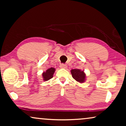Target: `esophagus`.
<instances>
[{
  "mask_svg": "<svg viewBox=\"0 0 126 126\" xmlns=\"http://www.w3.org/2000/svg\"><path fill=\"white\" fill-rule=\"evenodd\" d=\"M60 67L61 68H63V69H65L67 68V66L65 64H64V63H61V65H60Z\"/></svg>",
  "mask_w": 126,
  "mask_h": 126,
  "instance_id": "1",
  "label": "esophagus"
}]
</instances>
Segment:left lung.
I'll return each mask as SVG.
<instances>
[{
  "label": "left lung",
  "instance_id": "8db88e82",
  "mask_svg": "<svg viewBox=\"0 0 126 126\" xmlns=\"http://www.w3.org/2000/svg\"><path fill=\"white\" fill-rule=\"evenodd\" d=\"M71 74L73 78L81 83H82L85 81L86 75L83 70H81L80 69H74L71 70Z\"/></svg>",
  "mask_w": 126,
  "mask_h": 126
}]
</instances>
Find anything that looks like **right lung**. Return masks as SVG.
Returning <instances> with one entry per match:
<instances>
[{"mask_svg": "<svg viewBox=\"0 0 126 126\" xmlns=\"http://www.w3.org/2000/svg\"><path fill=\"white\" fill-rule=\"evenodd\" d=\"M55 72V69L54 68H49L47 70H46V72H44L42 73L43 79L44 81H47L53 78V74Z\"/></svg>", "mask_w": 126, "mask_h": 126, "instance_id": "1", "label": "right lung"}]
</instances>
